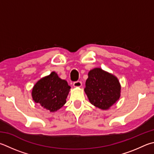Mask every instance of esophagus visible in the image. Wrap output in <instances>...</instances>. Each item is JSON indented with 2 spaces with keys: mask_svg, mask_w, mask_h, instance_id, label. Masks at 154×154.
<instances>
[{
  "mask_svg": "<svg viewBox=\"0 0 154 154\" xmlns=\"http://www.w3.org/2000/svg\"><path fill=\"white\" fill-rule=\"evenodd\" d=\"M82 85V83L79 82V81H77V82H75L73 83V86L75 88H80Z\"/></svg>",
  "mask_w": 154,
  "mask_h": 154,
  "instance_id": "1",
  "label": "esophagus"
}]
</instances>
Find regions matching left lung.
Instances as JSON below:
<instances>
[{
	"label": "left lung",
	"mask_w": 154,
	"mask_h": 154,
	"mask_svg": "<svg viewBox=\"0 0 154 154\" xmlns=\"http://www.w3.org/2000/svg\"><path fill=\"white\" fill-rule=\"evenodd\" d=\"M84 91L92 105L106 110L119 100L121 86L115 75L94 68L88 72Z\"/></svg>",
	"instance_id": "8db88e82"
}]
</instances>
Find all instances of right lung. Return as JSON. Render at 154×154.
Returning <instances> with one entry per match:
<instances>
[{
  "label": "right lung",
  "instance_id": "right-lung-1",
  "mask_svg": "<svg viewBox=\"0 0 154 154\" xmlns=\"http://www.w3.org/2000/svg\"><path fill=\"white\" fill-rule=\"evenodd\" d=\"M70 89L67 82L52 71L36 82L33 87L32 96L35 103L50 112H54L65 104Z\"/></svg>",
  "mask_w": 154,
  "mask_h": 154
}]
</instances>
